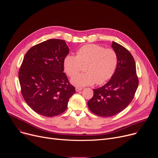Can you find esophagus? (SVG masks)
Here are the masks:
<instances>
[{
    "mask_svg": "<svg viewBox=\"0 0 158 158\" xmlns=\"http://www.w3.org/2000/svg\"><path fill=\"white\" fill-rule=\"evenodd\" d=\"M82 88H81V87H76V91L77 92L80 91H82Z\"/></svg>",
    "mask_w": 158,
    "mask_h": 158,
    "instance_id": "obj_1",
    "label": "esophagus"
}]
</instances>
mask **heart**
I'll use <instances>...</instances> for the list:
<instances>
[{
	"instance_id": "b5f03b06",
	"label": "heart",
	"mask_w": 158,
	"mask_h": 158,
	"mask_svg": "<svg viewBox=\"0 0 158 158\" xmlns=\"http://www.w3.org/2000/svg\"><path fill=\"white\" fill-rule=\"evenodd\" d=\"M118 63V56L112 49H106L96 44H87L80 48L76 56L67 55L63 60L65 72L70 77L77 74L86 64V73L73 77L71 83L77 87L91 85L96 82L102 84L114 74Z\"/></svg>"
}]
</instances>
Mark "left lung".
<instances>
[{
  "instance_id": "1",
  "label": "left lung",
  "mask_w": 158,
  "mask_h": 158,
  "mask_svg": "<svg viewBox=\"0 0 158 158\" xmlns=\"http://www.w3.org/2000/svg\"><path fill=\"white\" fill-rule=\"evenodd\" d=\"M118 63L111 79L101 87L94 89L87 106L94 114L102 117L114 116L126 109L133 99L139 84L134 59L125 48L112 42Z\"/></svg>"
}]
</instances>
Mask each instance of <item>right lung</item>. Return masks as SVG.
Returning a JSON list of instances; mask_svg holds the SVG:
<instances>
[{"label": "right lung", "mask_w": 158, "mask_h": 158, "mask_svg": "<svg viewBox=\"0 0 158 158\" xmlns=\"http://www.w3.org/2000/svg\"><path fill=\"white\" fill-rule=\"evenodd\" d=\"M69 49L64 40L49 39L31 48L19 71L21 93L36 113L54 117L64 112L76 93L64 71Z\"/></svg>", "instance_id": "right-lung-1"}]
</instances>
